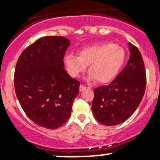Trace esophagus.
<instances>
[{"label":"esophagus","mask_w":160,"mask_h":160,"mask_svg":"<svg viewBox=\"0 0 160 160\" xmlns=\"http://www.w3.org/2000/svg\"><path fill=\"white\" fill-rule=\"evenodd\" d=\"M86 88H87V87H85V86L83 85V84H81V85L80 86V91H83Z\"/></svg>","instance_id":"1"}]
</instances>
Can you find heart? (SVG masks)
I'll return each mask as SVG.
<instances>
[{
	"instance_id": "1",
	"label": "heart",
	"mask_w": 160,
	"mask_h": 160,
	"mask_svg": "<svg viewBox=\"0 0 160 160\" xmlns=\"http://www.w3.org/2000/svg\"><path fill=\"white\" fill-rule=\"evenodd\" d=\"M125 60L122 47L112 42L96 44L80 50L77 56L64 58L68 71L72 77H78L89 65V78L99 83H107L116 77Z\"/></svg>"
}]
</instances>
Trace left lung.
<instances>
[{
	"label": "left lung",
	"mask_w": 160,
	"mask_h": 160,
	"mask_svg": "<svg viewBox=\"0 0 160 160\" xmlns=\"http://www.w3.org/2000/svg\"><path fill=\"white\" fill-rule=\"evenodd\" d=\"M129 60L108 85L94 89L92 110L95 118L106 126L117 125L132 115L144 95L147 77L139 49L129 43Z\"/></svg>",
	"instance_id": "left-lung-1"
}]
</instances>
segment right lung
<instances>
[{
    "instance_id": "obj_1",
    "label": "right lung",
    "mask_w": 160,
    "mask_h": 160,
    "mask_svg": "<svg viewBox=\"0 0 160 160\" xmlns=\"http://www.w3.org/2000/svg\"><path fill=\"white\" fill-rule=\"evenodd\" d=\"M70 45L62 36L38 38L21 53L14 72V88L26 115L41 127L56 129L71 114L80 83L64 70Z\"/></svg>"
}]
</instances>
